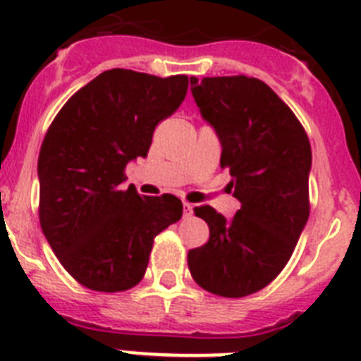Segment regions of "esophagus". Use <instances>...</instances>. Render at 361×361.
<instances>
[{
  "label": "esophagus",
  "instance_id": "34e87169",
  "mask_svg": "<svg viewBox=\"0 0 361 361\" xmlns=\"http://www.w3.org/2000/svg\"><path fill=\"white\" fill-rule=\"evenodd\" d=\"M192 209H195V205L189 204V202H183V216H190V214H192Z\"/></svg>",
  "mask_w": 361,
  "mask_h": 361
}]
</instances>
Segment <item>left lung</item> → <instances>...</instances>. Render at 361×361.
<instances>
[{
  "label": "left lung",
  "instance_id": "8db88e82",
  "mask_svg": "<svg viewBox=\"0 0 361 361\" xmlns=\"http://www.w3.org/2000/svg\"><path fill=\"white\" fill-rule=\"evenodd\" d=\"M190 92L220 139V166L231 174L240 209L227 220L211 205L196 207L209 240L190 250L187 262L204 290L244 298L283 271L307 226L310 141L293 111L259 78L190 77Z\"/></svg>",
  "mask_w": 361,
  "mask_h": 361
}]
</instances>
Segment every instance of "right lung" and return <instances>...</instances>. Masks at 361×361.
Listing matches in <instances>:
<instances>
[{"instance_id":"1","label":"right lung","mask_w":361,"mask_h":361,"mask_svg":"<svg viewBox=\"0 0 361 361\" xmlns=\"http://www.w3.org/2000/svg\"><path fill=\"white\" fill-rule=\"evenodd\" d=\"M187 75L110 69L80 87L54 117L38 156L40 226L60 264L95 292L143 279L156 235L183 213L174 195L123 189L124 169L147 157L157 123L174 114Z\"/></svg>"}]
</instances>
